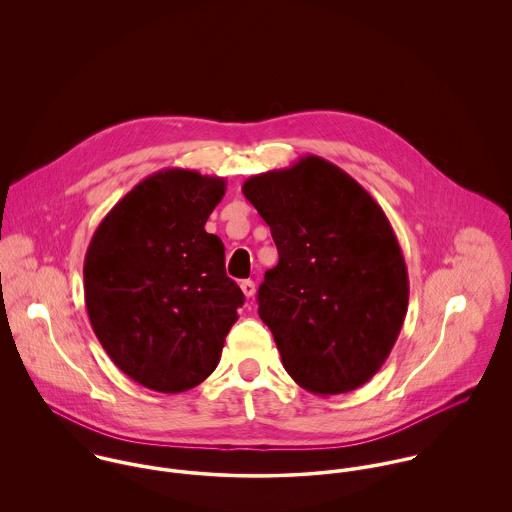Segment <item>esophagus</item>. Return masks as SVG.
Wrapping results in <instances>:
<instances>
[{
    "instance_id": "34e87169",
    "label": "esophagus",
    "mask_w": 512,
    "mask_h": 512,
    "mask_svg": "<svg viewBox=\"0 0 512 512\" xmlns=\"http://www.w3.org/2000/svg\"><path fill=\"white\" fill-rule=\"evenodd\" d=\"M240 290H242V293H244L246 297H254V293H256V284H254L252 280H244V282L240 284Z\"/></svg>"
}]
</instances>
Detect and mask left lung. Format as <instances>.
Segmentation results:
<instances>
[{
	"label": "left lung",
	"mask_w": 512,
	"mask_h": 512,
	"mask_svg": "<svg viewBox=\"0 0 512 512\" xmlns=\"http://www.w3.org/2000/svg\"><path fill=\"white\" fill-rule=\"evenodd\" d=\"M242 193L280 254L258 290V315L284 368L319 396L363 386L388 359L408 311V270L384 211L317 155L252 175Z\"/></svg>",
	"instance_id": "obj_1"
}]
</instances>
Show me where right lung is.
<instances>
[{
	"label": "right lung",
	"instance_id": "1",
	"mask_svg": "<svg viewBox=\"0 0 512 512\" xmlns=\"http://www.w3.org/2000/svg\"><path fill=\"white\" fill-rule=\"evenodd\" d=\"M224 191L222 177L157 171L114 205L88 244L92 329L114 365L155 392L201 384L244 303L226 276L224 244L205 230Z\"/></svg>",
	"mask_w": 512,
	"mask_h": 512
}]
</instances>
